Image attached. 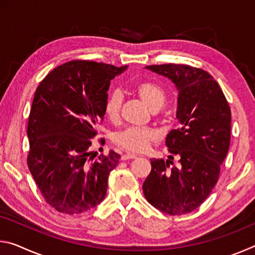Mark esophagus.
I'll list each match as a JSON object with an SVG mask.
<instances>
[{"mask_svg": "<svg viewBox=\"0 0 255 255\" xmlns=\"http://www.w3.org/2000/svg\"><path fill=\"white\" fill-rule=\"evenodd\" d=\"M136 158V155L132 154H124L122 156V161H128V159H133Z\"/></svg>", "mask_w": 255, "mask_h": 255, "instance_id": "34e87169", "label": "esophagus"}]
</instances>
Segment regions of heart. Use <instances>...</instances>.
Listing matches in <instances>:
<instances>
[{
    "label": "heart",
    "instance_id": "b5f03b06",
    "mask_svg": "<svg viewBox=\"0 0 255 255\" xmlns=\"http://www.w3.org/2000/svg\"><path fill=\"white\" fill-rule=\"evenodd\" d=\"M133 91L153 112L161 109L166 100L164 90L152 82H140V83L135 85ZM122 106L123 94L119 90H115V91L109 93L105 101V105H103V111H105L106 117L111 122L118 120ZM157 139L158 133L153 129L136 127H128L122 131L116 132L112 137V140L116 145L133 154L144 153L145 150L149 148L150 145L156 143Z\"/></svg>",
    "mask_w": 255,
    "mask_h": 255
}]
</instances>
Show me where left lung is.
<instances>
[{
    "label": "left lung",
    "instance_id": "1",
    "mask_svg": "<svg viewBox=\"0 0 255 255\" xmlns=\"http://www.w3.org/2000/svg\"><path fill=\"white\" fill-rule=\"evenodd\" d=\"M146 68L175 84L180 125L166 137L170 159H150L152 171L143 183L144 196L165 214L191 213L218 181L231 143L230 106L219 84L201 68L183 64ZM174 154L180 158L178 167L171 162Z\"/></svg>",
    "mask_w": 255,
    "mask_h": 255
}]
</instances>
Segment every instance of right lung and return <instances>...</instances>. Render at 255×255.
<instances>
[{"mask_svg": "<svg viewBox=\"0 0 255 255\" xmlns=\"http://www.w3.org/2000/svg\"><path fill=\"white\" fill-rule=\"evenodd\" d=\"M126 68L71 60L38 85L27 128V163L46 202L59 213H84L105 199L120 155L110 150L96 158L90 147L105 118L110 81Z\"/></svg>", "mask_w": 255, "mask_h": 255, "instance_id": "1", "label": "right lung"}]
</instances>
